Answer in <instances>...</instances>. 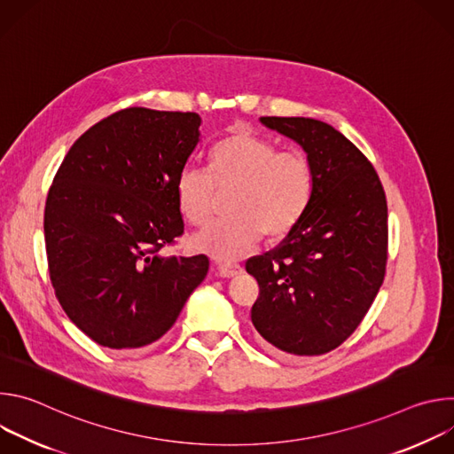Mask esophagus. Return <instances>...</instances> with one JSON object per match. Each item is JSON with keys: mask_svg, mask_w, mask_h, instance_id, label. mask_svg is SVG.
<instances>
[{"mask_svg": "<svg viewBox=\"0 0 454 454\" xmlns=\"http://www.w3.org/2000/svg\"><path fill=\"white\" fill-rule=\"evenodd\" d=\"M242 273V268L239 264H219L217 266V275L224 278H231Z\"/></svg>", "mask_w": 454, "mask_h": 454, "instance_id": "1", "label": "esophagus"}]
</instances>
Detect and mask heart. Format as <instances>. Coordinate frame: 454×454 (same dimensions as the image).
<instances>
[{
  "label": "heart",
  "mask_w": 454,
  "mask_h": 454,
  "mask_svg": "<svg viewBox=\"0 0 454 454\" xmlns=\"http://www.w3.org/2000/svg\"><path fill=\"white\" fill-rule=\"evenodd\" d=\"M210 172L186 167L176 181L181 215L190 224H205L214 210L215 186L231 188L228 210L190 239V246L217 261H237L262 233L282 239L305 215L312 192L314 170L301 151H277L266 138L237 131L210 153Z\"/></svg>",
  "instance_id": "obj_1"
}]
</instances>
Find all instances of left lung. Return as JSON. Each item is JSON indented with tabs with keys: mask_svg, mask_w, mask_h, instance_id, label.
Instances as JSON below:
<instances>
[{
	"mask_svg": "<svg viewBox=\"0 0 454 454\" xmlns=\"http://www.w3.org/2000/svg\"><path fill=\"white\" fill-rule=\"evenodd\" d=\"M261 123L303 149L314 192L298 226L246 262L261 287L251 321L275 348L319 356L357 329L384 280L386 196L372 163L333 125L303 116Z\"/></svg>",
	"mask_w": 454,
	"mask_h": 454,
	"instance_id": "8db88e82",
	"label": "left lung"
}]
</instances>
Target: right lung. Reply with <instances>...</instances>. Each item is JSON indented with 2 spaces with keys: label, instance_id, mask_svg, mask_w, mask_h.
<instances>
[{
  "label": "right lung",
  "instance_id": "add662e5",
  "mask_svg": "<svg viewBox=\"0 0 454 454\" xmlns=\"http://www.w3.org/2000/svg\"><path fill=\"white\" fill-rule=\"evenodd\" d=\"M200 127L198 113L121 109L88 129L53 177L44 208L51 286L102 347L160 340L208 273L205 254L160 253L184 230L176 181Z\"/></svg>",
  "mask_w": 454,
  "mask_h": 454
}]
</instances>
